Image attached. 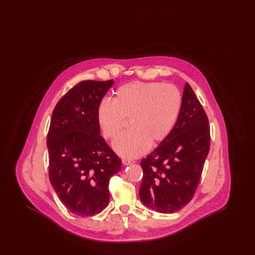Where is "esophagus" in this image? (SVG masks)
Returning <instances> with one entry per match:
<instances>
[{
	"label": "esophagus",
	"instance_id": "obj_1",
	"mask_svg": "<svg viewBox=\"0 0 255 255\" xmlns=\"http://www.w3.org/2000/svg\"><path fill=\"white\" fill-rule=\"evenodd\" d=\"M133 160H131V159H128V158H123L122 159V163L124 164V165H130V164H133Z\"/></svg>",
	"mask_w": 255,
	"mask_h": 255
}]
</instances>
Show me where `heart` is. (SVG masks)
<instances>
[{"label":"heart","mask_w":255,"mask_h":255,"mask_svg":"<svg viewBox=\"0 0 255 255\" xmlns=\"http://www.w3.org/2000/svg\"><path fill=\"white\" fill-rule=\"evenodd\" d=\"M182 95L172 84L132 82L120 87L113 102L101 100L96 120L102 135L114 138L129 119L130 130L113 142L114 150L124 158H137L152 145L164 140L179 118Z\"/></svg>","instance_id":"obj_1"}]
</instances>
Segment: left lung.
Here are the masks:
<instances>
[{
  "instance_id": "8db88e82",
  "label": "left lung",
  "mask_w": 255,
  "mask_h": 255,
  "mask_svg": "<svg viewBox=\"0 0 255 255\" xmlns=\"http://www.w3.org/2000/svg\"><path fill=\"white\" fill-rule=\"evenodd\" d=\"M209 145L206 114L190 85L185 83L175 126L140 162L141 203L159 213H174L186 206L198 187Z\"/></svg>"
}]
</instances>
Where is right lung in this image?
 Returning a JSON list of instances; mask_svg holds the SVG:
<instances>
[{
    "instance_id": "obj_1",
    "label": "right lung",
    "mask_w": 255,
    "mask_h": 255,
    "mask_svg": "<svg viewBox=\"0 0 255 255\" xmlns=\"http://www.w3.org/2000/svg\"><path fill=\"white\" fill-rule=\"evenodd\" d=\"M114 80H86L72 88L52 112L47 146L49 181L72 213L88 217L109 205L110 178L122 159L100 135L97 105Z\"/></svg>"
}]
</instances>
